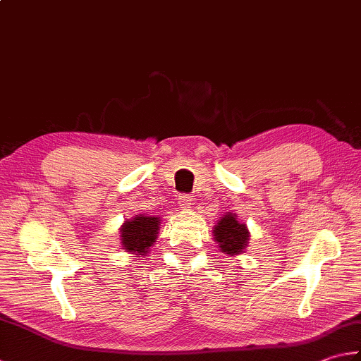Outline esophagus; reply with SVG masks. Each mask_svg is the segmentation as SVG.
<instances>
[{"label":"esophagus","instance_id":"1","mask_svg":"<svg viewBox=\"0 0 361 361\" xmlns=\"http://www.w3.org/2000/svg\"><path fill=\"white\" fill-rule=\"evenodd\" d=\"M179 206H180L182 209H188V207H192V196H188V195H182L180 198H179Z\"/></svg>","mask_w":361,"mask_h":361}]
</instances>
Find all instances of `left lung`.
<instances>
[{"label": "left lung", "instance_id": "1", "mask_svg": "<svg viewBox=\"0 0 361 361\" xmlns=\"http://www.w3.org/2000/svg\"><path fill=\"white\" fill-rule=\"evenodd\" d=\"M214 240L219 243L221 253L226 256H239L248 247L250 231L247 224L239 221L237 214L226 212L220 216L212 229Z\"/></svg>", "mask_w": 361, "mask_h": 361}]
</instances>
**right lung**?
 <instances>
[{
  "mask_svg": "<svg viewBox=\"0 0 361 361\" xmlns=\"http://www.w3.org/2000/svg\"><path fill=\"white\" fill-rule=\"evenodd\" d=\"M160 221V216L146 214L135 215L133 219L126 220L119 229L122 250L135 255V257H146L149 248L157 240Z\"/></svg>",
  "mask_w": 361,
  "mask_h": 361,
  "instance_id": "obj_1",
  "label": "right lung"
}]
</instances>
